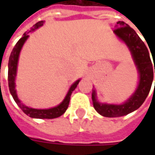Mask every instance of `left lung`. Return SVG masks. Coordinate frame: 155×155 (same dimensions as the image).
Listing matches in <instances>:
<instances>
[{
    "instance_id": "8db88e82",
    "label": "left lung",
    "mask_w": 155,
    "mask_h": 155,
    "mask_svg": "<svg viewBox=\"0 0 155 155\" xmlns=\"http://www.w3.org/2000/svg\"><path fill=\"white\" fill-rule=\"evenodd\" d=\"M114 33L121 41H123L130 49L140 74V81L134 93L126 102L121 104H102L98 102L96 92L95 90L93 89L92 101L95 110L101 115L110 118L124 116L139 109L144 102L151 89L153 79V66L155 73V65L152 64L146 45L134 29L124 21H118L117 28L114 30ZM152 58L154 63L155 55L152 54Z\"/></svg>"
}]
</instances>
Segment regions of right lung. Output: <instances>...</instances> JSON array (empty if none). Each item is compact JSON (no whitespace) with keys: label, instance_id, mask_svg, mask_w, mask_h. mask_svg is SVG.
Segmentation results:
<instances>
[{"label":"right lung","instance_id":"right-lung-1","mask_svg":"<svg viewBox=\"0 0 155 155\" xmlns=\"http://www.w3.org/2000/svg\"><path fill=\"white\" fill-rule=\"evenodd\" d=\"M44 21H41L37 22L36 24L33 25L31 27V31H26L24 33L23 37L20 39L17 43L15 44V47L13 48L10 58H9V63H8V84H9V90L12 94V97L15 101V103L17 104L19 107L21 108L22 111L27 114L28 116L31 117V118H35V119H54V118H58V117L61 116L64 114V112L67 110L68 106H69V103H70V100H71V96L72 92L74 91V89L77 87L79 82L81 81L78 80L74 82V84L70 88V90L68 91L66 96L64 97V101L61 102V104L55 106L54 108H51V109H46V110H38V109H33V108H30L26 106L25 104H23L21 102L17 97V94H16V91H15V80L16 77V71H17V64H18L19 55H20V52L21 51V48L25 42L29 37L28 34L30 32L34 31L36 29L40 28L41 26L43 25Z\"/></svg>","mask_w":155,"mask_h":155}]
</instances>
